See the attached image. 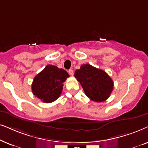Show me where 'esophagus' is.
Instances as JSON below:
<instances>
[{"mask_svg":"<svg viewBox=\"0 0 148 148\" xmlns=\"http://www.w3.org/2000/svg\"><path fill=\"white\" fill-rule=\"evenodd\" d=\"M68 73H69V74H70V76L74 75V71H73L72 69H70V70H68Z\"/></svg>","mask_w":148,"mask_h":148,"instance_id":"obj_1","label":"esophagus"}]
</instances>
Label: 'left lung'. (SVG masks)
I'll return each instance as SVG.
<instances>
[{
	"label": "left lung",
	"instance_id": "1",
	"mask_svg": "<svg viewBox=\"0 0 148 148\" xmlns=\"http://www.w3.org/2000/svg\"><path fill=\"white\" fill-rule=\"evenodd\" d=\"M74 76L80 82L84 93L96 102L106 101L112 92L114 82L105 71L90 64H83L76 70Z\"/></svg>",
	"mask_w": 148,
	"mask_h": 148
}]
</instances>
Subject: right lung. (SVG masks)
<instances>
[{
	"label": "right lung",
	"instance_id": "obj_1",
	"mask_svg": "<svg viewBox=\"0 0 148 148\" xmlns=\"http://www.w3.org/2000/svg\"><path fill=\"white\" fill-rule=\"evenodd\" d=\"M69 76L64 69L47 65L34 78L32 84L33 94L45 103L56 101L62 94L64 82Z\"/></svg>",
	"mask_w": 148,
	"mask_h": 148
}]
</instances>
